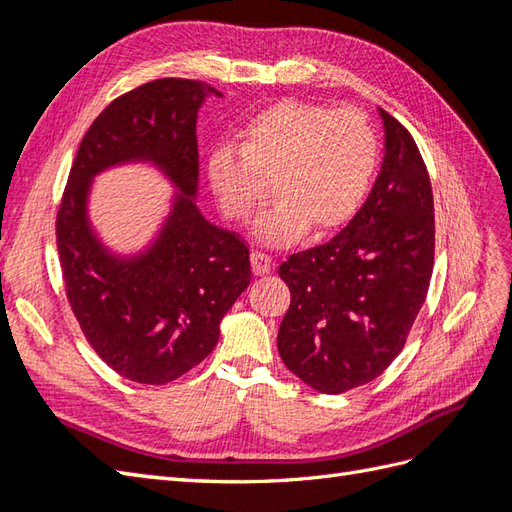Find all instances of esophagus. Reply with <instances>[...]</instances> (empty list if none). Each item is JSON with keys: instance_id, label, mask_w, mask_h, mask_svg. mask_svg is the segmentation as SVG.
Returning <instances> with one entry per match:
<instances>
[{"instance_id": "obj_1", "label": "esophagus", "mask_w": 512, "mask_h": 512, "mask_svg": "<svg viewBox=\"0 0 512 512\" xmlns=\"http://www.w3.org/2000/svg\"><path fill=\"white\" fill-rule=\"evenodd\" d=\"M251 266H253V272L255 275H268V272L272 270V259H270V255H266V253H261V251H255L253 255H251Z\"/></svg>"}]
</instances>
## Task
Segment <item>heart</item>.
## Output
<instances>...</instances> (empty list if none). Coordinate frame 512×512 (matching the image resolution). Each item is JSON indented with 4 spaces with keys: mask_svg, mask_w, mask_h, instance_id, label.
<instances>
[{
    "mask_svg": "<svg viewBox=\"0 0 512 512\" xmlns=\"http://www.w3.org/2000/svg\"><path fill=\"white\" fill-rule=\"evenodd\" d=\"M379 139L360 111L281 100L248 120L240 150L222 144L209 157V183L231 222H248L266 198L277 200L255 222L266 246H290L307 231L342 229L371 192Z\"/></svg>",
    "mask_w": 512,
    "mask_h": 512,
    "instance_id": "b5f03b06",
    "label": "heart"
}]
</instances>
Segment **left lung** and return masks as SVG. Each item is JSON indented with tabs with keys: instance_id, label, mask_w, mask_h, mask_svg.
<instances>
[{
	"instance_id": "8db88e82",
	"label": "left lung",
	"mask_w": 512,
	"mask_h": 512,
	"mask_svg": "<svg viewBox=\"0 0 512 512\" xmlns=\"http://www.w3.org/2000/svg\"><path fill=\"white\" fill-rule=\"evenodd\" d=\"M366 202L334 240L290 255L277 347L283 364L323 395L382 375L406 344L434 268V196L421 152L395 117Z\"/></svg>"
}]
</instances>
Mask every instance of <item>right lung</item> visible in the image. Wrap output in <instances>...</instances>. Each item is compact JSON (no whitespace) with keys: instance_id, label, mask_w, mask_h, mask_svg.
I'll return each instance as SVG.
<instances>
[{"instance_id":"obj_1","label":"right lung","mask_w":512,"mask_h":512,"mask_svg":"<svg viewBox=\"0 0 512 512\" xmlns=\"http://www.w3.org/2000/svg\"><path fill=\"white\" fill-rule=\"evenodd\" d=\"M222 93L207 82L161 78L113 100L82 137L56 216L65 290L82 334L115 373L161 386L216 347L222 318L248 283V246L202 216L196 120ZM150 162L175 185L171 211L141 252H111L92 229V178Z\"/></svg>"}]
</instances>
